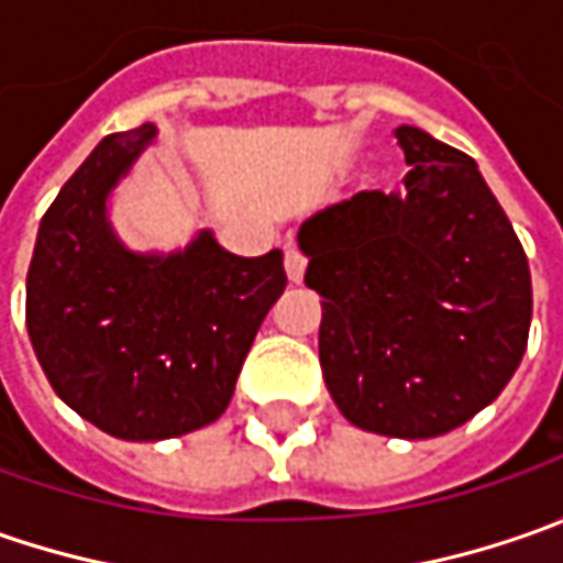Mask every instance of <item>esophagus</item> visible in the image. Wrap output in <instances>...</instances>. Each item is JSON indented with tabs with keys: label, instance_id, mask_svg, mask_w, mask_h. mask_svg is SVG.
Returning <instances> with one entry per match:
<instances>
[{
	"label": "esophagus",
	"instance_id": "34e87169",
	"mask_svg": "<svg viewBox=\"0 0 563 563\" xmlns=\"http://www.w3.org/2000/svg\"><path fill=\"white\" fill-rule=\"evenodd\" d=\"M303 269H307V256L297 247H285V272H288V278H291L294 285L303 282Z\"/></svg>",
	"mask_w": 563,
	"mask_h": 563
}]
</instances>
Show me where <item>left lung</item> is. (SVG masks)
<instances>
[{
  "label": "left lung",
  "instance_id": "1",
  "mask_svg": "<svg viewBox=\"0 0 563 563\" xmlns=\"http://www.w3.org/2000/svg\"><path fill=\"white\" fill-rule=\"evenodd\" d=\"M404 194L360 190L300 228L322 294L319 363L347 420L435 439L501 395L532 319L530 263L476 163L420 128L395 131Z\"/></svg>",
  "mask_w": 563,
  "mask_h": 563
}]
</instances>
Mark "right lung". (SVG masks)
Masks as SVG:
<instances>
[{"label":"right lung","instance_id":"1","mask_svg":"<svg viewBox=\"0 0 563 563\" xmlns=\"http://www.w3.org/2000/svg\"><path fill=\"white\" fill-rule=\"evenodd\" d=\"M153 124L109 134L46 209L27 269V332L55 395L124 442H159L225 413L288 275L282 253L234 256L203 231L185 253L115 241L106 197Z\"/></svg>","mask_w":563,"mask_h":563}]
</instances>
